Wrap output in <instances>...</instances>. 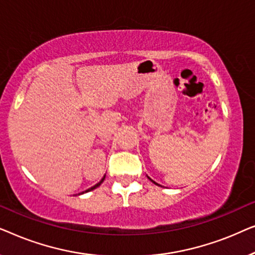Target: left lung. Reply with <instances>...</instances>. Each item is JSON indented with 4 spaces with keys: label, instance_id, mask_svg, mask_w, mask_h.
Instances as JSON below:
<instances>
[{
    "label": "left lung",
    "instance_id": "left-lung-1",
    "mask_svg": "<svg viewBox=\"0 0 255 255\" xmlns=\"http://www.w3.org/2000/svg\"><path fill=\"white\" fill-rule=\"evenodd\" d=\"M147 177H148V176H147ZM148 179H149V177H148ZM149 180H151V181H152V182H153V183H155V184H156V186H160V184H158V183H156V182H154V181H153V180H152V179H149Z\"/></svg>",
    "mask_w": 255,
    "mask_h": 255
}]
</instances>
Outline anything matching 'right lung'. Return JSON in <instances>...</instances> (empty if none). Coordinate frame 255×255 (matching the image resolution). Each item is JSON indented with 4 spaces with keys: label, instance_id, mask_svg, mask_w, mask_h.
I'll return each instance as SVG.
<instances>
[{
    "label": "right lung",
    "instance_id": "obj_1",
    "mask_svg": "<svg viewBox=\"0 0 255 255\" xmlns=\"http://www.w3.org/2000/svg\"><path fill=\"white\" fill-rule=\"evenodd\" d=\"M103 181H104V177H103V179H102V180H101V181H100V182H99V183H97V184H95V186H94V187H92V188H89V189H87V190H86V193H87V191H90V190L95 189V188H97V187H99V186H100V184L103 182Z\"/></svg>",
    "mask_w": 255,
    "mask_h": 255
}]
</instances>
